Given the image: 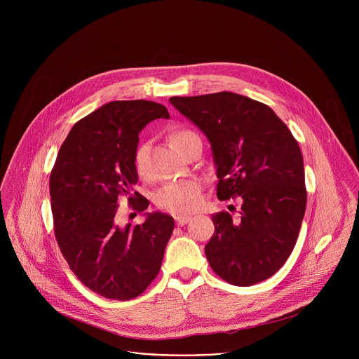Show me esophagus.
Wrapping results in <instances>:
<instances>
[{"mask_svg": "<svg viewBox=\"0 0 359 359\" xmlns=\"http://www.w3.org/2000/svg\"><path fill=\"white\" fill-rule=\"evenodd\" d=\"M190 216H182V215H177V216H175V220H176V223H177V226H183V224H186V223H189L190 222Z\"/></svg>", "mask_w": 359, "mask_h": 359, "instance_id": "esophagus-1", "label": "esophagus"}]
</instances>
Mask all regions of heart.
Returning a JSON list of instances; mask_svg holds the SVG:
<instances>
[{"label": "heart", "mask_w": 359, "mask_h": 359, "mask_svg": "<svg viewBox=\"0 0 359 359\" xmlns=\"http://www.w3.org/2000/svg\"><path fill=\"white\" fill-rule=\"evenodd\" d=\"M194 136L190 130H179L173 133L172 142L177 147L183 140ZM146 156H147V146L140 144L135 151V168L139 175L146 172ZM201 180L198 179H184L179 182H172L163 184L155 193L156 206L162 210L172 213H190L196 210L200 204L201 198Z\"/></svg>", "instance_id": "heart-1"}]
</instances>
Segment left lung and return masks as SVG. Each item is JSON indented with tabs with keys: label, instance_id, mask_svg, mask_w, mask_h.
I'll return each instance as SVG.
<instances>
[{
	"label": "left lung",
	"instance_id": "8db88e82",
	"mask_svg": "<svg viewBox=\"0 0 359 359\" xmlns=\"http://www.w3.org/2000/svg\"><path fill=\"white\" fill-rule=\"evenodd\" d=\"M170 104L208 136L217 197L241 198L238 217L213 215L204 247L213 271L248 287L276 274L297 243L306 206L304 162L292 133L259 100L217 92L173 96Z\"/></svg>",
	"mask_w": 359,
	"mask_h": 359
}]
</instances>
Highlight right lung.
I'll use <instances>...</instances> for the list:
<instances>
[{
  "label": "right lung",
  "mask_w": 359,
  "mask_h": 359,
  "mask_svg": "<svg viewBox=\"0 0 359 359\" xmlns=\"http://www.w3.org/2000/svg\"><path fill=\"white\" fill-rule=\"evenodd\" d=\"M169 119L151 100H114L78 121L64 140L49 177L54 231L72 273L111 299L140 295L159 274L173 233L172 216L147 213L142 224L118 223V198L142 213L149 200L133 191L139 132Z\"/></svg>",
  "instance_id": "1"
}]
</instances>
